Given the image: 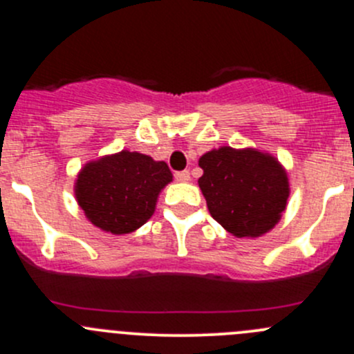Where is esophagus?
Here are the masks:
<instances>
[{
  "instance_id": "obj_1",
  "label": "esophagus",
  "mask_w": 354,
  "mask_h": 354,
  "mask_svg": "<svg viewBox=\"0 0 354 354\" xmlns=\"http://www.w3.org/2000/svg\"><path fill=\"white\" fill-rule=\"evenodd\" d=\"M174 178H176V181H188L190 180V171H178V173H174Z\"/></svg>"
}]
</instances>
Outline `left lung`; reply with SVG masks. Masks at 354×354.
I'll use <instances>...</instances> for the list:
<instances>
[{"mask_svg": "<svg viewBox=\"0 0 354 354\" xmlns=\"http://www.w3.org/2000/svg\"><path fill=\"white\" fill-rule=\"evenodd\" d=\"M209 212L236 238H257L279 223L289 181L279 160L257 149L221 147L198 159Z\"/></svg>", "mask_w": 354, "mask_h": 354, "instance_id": "left-lung-1", "label": "left lung"}]
</instances>
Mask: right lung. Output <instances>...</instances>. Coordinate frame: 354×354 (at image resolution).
<instances>
[{
  "label": "right lung",
  "mask_w": 354,
  "mask_h": 354,
  "mask_svg": "<svg viewBox=\"0 0 354 354\" xmlns=\"http://www.w3.org/2000/svg\"><path fill=\"white\" fill-rule=\"evenodd\" d=\"M173 181L164 160L121 151L91 160L75 183V197L94 226L113 234L133 233L156 210L160 190Z\"/></svg>",
  "instance_id": "obj_1"
}]
</instances>
